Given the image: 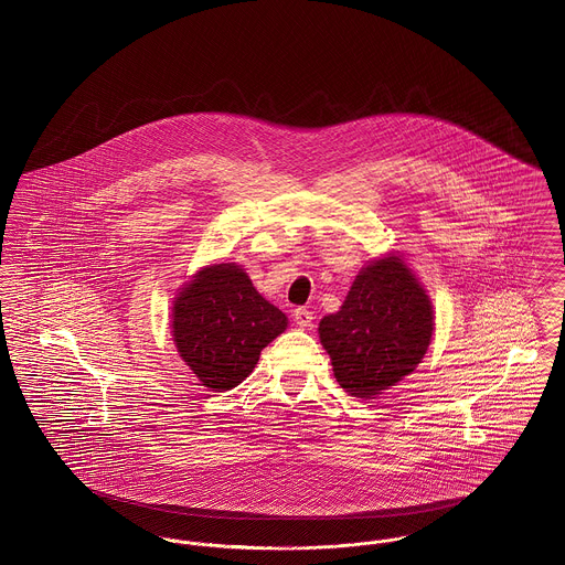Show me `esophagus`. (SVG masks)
I'll list each match as a JSON object with an SVG mask.
<instances>
[{"label": "esophagus", "mask_w": 565, "mask_h": 565, "mask_svg": "<svg viewBox=\"0 0 565 565\" xmlns=\"http://www.w3.org/2000/svg\"><path fill=\"white\" fill-rule=\"evenodd\" d=\"M292 318H295V322H297L301 329H309V327L313 324V311H309V309H305V307H297V309L292 311Z\"/></svg>", "instance_id": "34e87169"}]
</instances>
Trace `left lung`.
Masks as SVG:
<instances>
[{"label":"left lung","instance_id":"1","mask_svg":"<svg viewBox=\"0 0 565 565\" xmlns=\"http://www.w3.org/2000/svg\"><path fill=\"white\" fill-rule=\"evenodd\" d=\"M433 333V301L399 252L367 262L342 307L318 324L340 387L365 399L413 374Z\"/></svg>","mask_w":565,"mask_h":565}]
</instances>
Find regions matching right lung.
Instances as JSON below:
<instances>
[{
  "instance_id": "add662e5",
  "label": "right lung",
  "mask_w": 565,
  "mask_h": 565,
  "mask_svg": "<svg viewBox=\"0 0 565 565\" xmlns=\"http://www.w3.org/2000/svg\"><path fill=\"white\" fill-rule=\"evenodd\" d=\"M286 329L288 316L262 297L236 262L202 266L172 301L175 350L211 391L241 385L262 348Z\"/></svg>"
}]
</instances>
